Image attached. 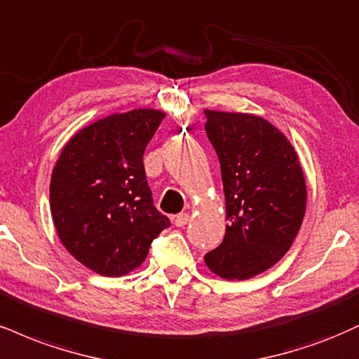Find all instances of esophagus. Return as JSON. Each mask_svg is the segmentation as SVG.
Instances as JSON below:
<instances>
[{
    "mask_svg": "<svg viewBox=\"0 0 359 359\" xmlns=\"http://www.w3.org/2000/svg\"><path fill=\"white\" fill-rule=\"evenodd\" d=\"M172 221H174L175 227H184L185 224L189 222V214H185V212L177 214V215H174V217H172Z\"/></svg>",
    "mask_w": 359,
    "mask_h": 359,
    "instance_id": "1",
    "label": "esophagus"
}]
</instances>
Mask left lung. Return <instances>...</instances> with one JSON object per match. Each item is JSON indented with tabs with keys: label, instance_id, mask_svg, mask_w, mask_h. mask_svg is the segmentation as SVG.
<instances>
[{
	"label": "left lung",
	"instance_id": "obj_1",
	"mask_svg": "<svg viewBox=\"0 0 359 359\" xmlns=\"http://www.w3.org/2000/svg\"><path fill=\"white\" fill-rule=\"evenodd\" d=\"M205 133L221 163L229 224L205 256L226 279H249L287 252L306 210V180L286 137L261 116L205 110Z\"/></svg>",
	"mask_w": 359,
	"mask_h": 359
}]
</instances>
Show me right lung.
Here are the masks:
<instances>
[{"instance_id":"1","label":"right lung","mask_w":359,"mask_h":359,"mask_svg":"<svg viewBox=\"0 0 359 359\" xmlns=\"http://www.w3.org/2000/svg\"><path fill=\"white\" fill-rule=\"evenodd\" d=\"M163 116L150 109L110 115L72 137L60 154L50 184L56 232L95 273H130L170 226L155 209L144 168L145 147Z\"/></svg>"}]
</instances>
